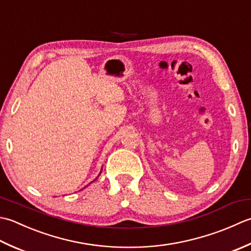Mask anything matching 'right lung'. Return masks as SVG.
Returning <instances> with one entry per match:
<instances>
[{
  "label": "right lung",
  "mask_w": 251,
  "mask_h": 251,
  "mask_svg": "<svg viewBox=\"0 0 251 251\" xmlns=\"http://www.w3.org/2000/svg\"><path fill=\"white\" fill-rule=\"evenodd\" d=\"M100 172H101V170H100ZM100 175H99V176H100ZM99 176H97V177H99ZM97 177H96V178H97ZM96 178H95V180H96ZM95 180H94V181H95ZM94 181H92V182H94ZM92 182H91V183H92ZM91 183H90V184H91Z\"/></svg>",
  "instance_id": "right-lung-1"
}]
</instances>
